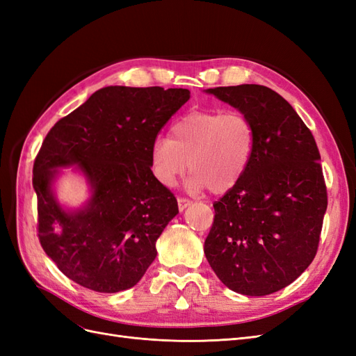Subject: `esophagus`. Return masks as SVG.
Masks as SVG:
<instances>
[{
	"instance_id": "34e87169",
	"label": "esophagus",
	"mask_w": 356,
	"mask_h": 356,
	"mask_svg": "<svg viewBox=\"0 0 356 356\" xmlns=\"http://www.w3.org/2000/svg\"><path fill=\"white\" fill-rule=\"evenodd\" d=\"M191 204V200L186 199V197H178V209L182 212L187 207H190Z\"/></svg>"
}]
</instances>
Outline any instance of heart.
<instances>
[{"label": "heart", "mask_w": 356, "mask_h": 356, "mask_svg": "<svg viewBox=\"0 0 356 356\" xmlns=\"http://www.w3.org/2000/svg\"><path fill=\"white\" fill-rule=\"evenodd\" d=\"M255 143V126L242 111H191L172 124L170 138L153 143L149 165L166 187L174 186L190 165V190L222 195L250 168Z\"/></svg>", "instance_id": "obj_1"}]
</instances>
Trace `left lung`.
<instances>
[{"instance_id":"8db88e82","label":"left lung","mask_w":356,"mask_h":356,"mask_svg":"<svg viewBox=\"0 0 356 356\" xmlns=\"http://www.w3.org/2000/svg\"><path fill=\"white\" fill-rule=\"evenodd\" d=\"M207 93L250 117L257 143L242 179L213 203L204 255L234 293L273 294L294 282L318 251L327 188L315 138L293 106L266 86Z\"/></svg>"}]
</instances>
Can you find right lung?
<instances>
[{"label": "right lung", "instance_id": "right-lung-1", "mask_svg": "<svg viewBox=\"0 0 356 356\" xmlns=\"http://www.w3.org/2000/svg\"><path fill=\"white\" fill-rule=\"evenodd\" d=\"M190 99L187 89L108 86L50 129L34 163L38 238L59 270L98 293L135 286L157 255L156 242L178 213L157 181L149 152L160 129ZM74 166L91 196L65 209L52 186Z\"/></svg>", "mask_w": 356, "mask_h": 356}]
</instances>
